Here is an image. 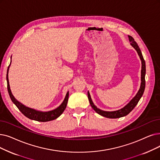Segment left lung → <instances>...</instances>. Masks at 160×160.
I'll return each instance as SVG.
<instances>
[{
    "mask_svg": "<svg viewBox=\"0 0 160 160\" xmlns=\"http://www.w3.org/2000/svg\"><path fill=\"white\" fill-rule=\"evenodd\" d=\"M128 37H129V41L131 42V46H133L137 50L138 55H139V57L141 58V60L142 61L141 85V88H140L139 90H138V92L137 93V95H135V97L128 104L126 107H124L123 108L118 110H116V111H113V112H107V111H103V110L99 109L98 108H97L94 105V104L93 103V102L92 101L89 93L88 92V99H89L90 105H91V107L93 108V110L97 113H98L99 114H100L101 116H102L104 117L108 118H121V117L128 115L130 112H131L132 110H133L135 107V106L137 105V103L138 102V101H139L140 99L141 98V97L143 95L144 89H145V74H146L145 61L143 58L142 52L140 50V48H139V47H138L136 42L135 41L134 38L129 35H128Z\"/></svg>",
    "mask_w": 160,
    "mask_h": 160,
    "instance_id": "8db88e82",
    "label": "left lung"
}]
</instances>
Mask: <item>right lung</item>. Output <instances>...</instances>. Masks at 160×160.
Here are the masks:
<instances>
[{
	"label": "right lung",
	"instance_id": "add662e5",
	"mask_svg": "<svg viewBox=\"0 0 160 160\" xmlns=\"http://www.w3.org/2000/svg\"><path fill=\"white\" fill-rule=\"evenodd\" d=\"M7 70V74H6V80H7V88H8V92L10 95V99L15 104L16 106L18 107V108L20 110V112H22L24 116L28 118L33 120H36L38 122H48V121H51L55 119L58 118L63 112V111L66 108L67 105V102H68V92H67L65 98L63 101V102H62L61 105L58 107L57 108H55V110H53L52 111H49V112H40V111H37L34 109L26 107L23 105H22V103H20L18 102L15 98L13 96L12 94L11 90L10 88V85H9V82H8V68Z\"/></svg>",
	"mask_w": 160,
	"mask_h": 160
}]
</instances>
